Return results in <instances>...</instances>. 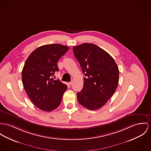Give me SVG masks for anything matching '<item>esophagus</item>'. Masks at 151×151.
Wrapping results in <instances>:
<instances>
[{
    "mask_svg": "<svg viewBox=\"0 0 151 151\" xmlns=\"http://www.w3.org/2000/svg\"><path fill=\"white\" fill-rule=\"evenodd\" d=\"M73 84V81H70V85H72Z\"/></svg>",
    "mask_w": 151,
    "mask_h": 151,
    "instance_id": "esophagus-1",
    "label": "esophagus"
}]
</instances>
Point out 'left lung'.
<instances>
[{"label": "left lung", "mask_w": 151, "mask_h": 151, "mask_svg": "<svg viewBox=\"0 0 151 151\" xmlns=\"http://www.w3.org/2000/svg\"><path fill=\"white\" fill-rule=\"evenodd\" d=\"M73 52L85 76L83 87L77 93L78 102L89 110L98 109L116 90L119 81L116 63L104 49L91 43L75 46Z\"/></svg>", "instance_id": "8db88e82"}]
</instances>
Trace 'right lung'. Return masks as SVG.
<instances>
[{"instance_id": "obj_1", "label": "right lung", "mask_w": 151, "mask_h": 151, "mask_svg": "<svg viewBox=\"0 0 151 151\" xmlns=\"http://www.w3.org/2000/svg\"><path fill=\"white\" fill-rule=\"evenodd\" d=\"M69 47L58 44L38 47L25 61L22 80L24 90L36 107L45 111L57 109L67 86L52 78L58 71L57 63Z\"/></svg>"}]
</instances>
